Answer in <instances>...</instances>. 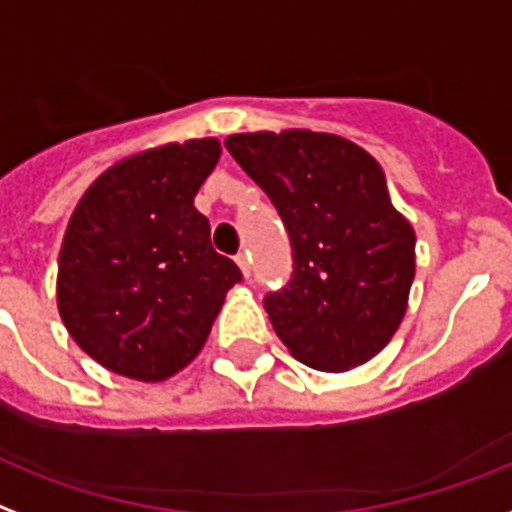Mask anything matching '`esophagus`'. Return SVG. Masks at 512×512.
I'll return each instance as SVG.
<instances>
[{"label":"esophagus","mask_w":512,"mask_h":512,"mask_svg":"<svg viewBox=\"0 0 512 512\" xmlns=\"http://www.w3.org/2000/svg\"><path fill=\"white\" fill-rule=\"evenodd\" d=\"M237 267H240L243 277H251V259H248L245 253H240V256H237Z\"/></svg>","instance_id":"34e87169"}]
</instances>
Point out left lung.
<instances>
[{
    "mask_svg": "<svg viewBox=\"0 0 512 512\" xmlns=\"http://www.w3.org/2000/svg\"><path fill=\"white\" fill-rule=\"evenodd\" d=\"M224 144L291 237V283L264 299L277 336L318 371L368 363L403 323L417 272V235L395 211L382 165L350 138L301 128Z\"/></svg>",
    "mask_w": 512,
    "mask_h": 512,
    "instance_id": "8db88e82",
    "label": "left lung"
}]
</instances>
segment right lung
<instances>
[{"instance_id": "right-lung-1", "label": "right lung", "mask_w": 512, "mask_h": 512, "mask_svg": "<svg viewBox=\"0 0 512 512\" xmlns=\"http://www.w3.org/2000/svg\"><path fill=\"white\" fill-rule=\"evenodd\" d=\"M221 157L219 138L130 154L79 197L58 253L55 299L71 339L101 366L165 382L208 342L240 280L211 245L194 194Z\"/></svg>"}]
</instances>
